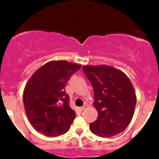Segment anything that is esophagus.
Segmentation results:
<instances>
[{
  "label": "esophagus",
  "mask_w": 159,
  "mask_h": 159,
  "mask_svg": "<svg viewBox=\"0 0 159 159\" xmlns=\"http://www.w3.org/2000/svg\"><path fill=\"white\" fill-rule=\"evenodd\" d=\"M87 105H84V106H82L81 108V111H84V110H86V109H87Z\"/></svg>",
  "instance_id": "esophagus-1"
}]
</instances>
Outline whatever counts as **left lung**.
<instances>
[{"label": "left lung", "mask_w": 159, "mask_h": 159, "mask_svg": "<svg viewBox=\"0 0 159 159\" xmlns=\"http://www.w3.org/2000/svg\"><path fill=\"white\" fill-rule=\"evenodd\" d=\"M82 69L93 87V105L98 112L97 119L90 124L91 132L102 138L123 132L135 109L132 82L124 72L109 66H84Z\"/></svg>", "instance_id": "obj_1"}]
</instances>
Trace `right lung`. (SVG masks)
Instances as JSON below:
<instances>
[{
  "mask_svg": "<svg viewBox=\"0 0 159 159\" xmlns=\"http://www.w3.org/2000/svg\"><path fill=\"white\" fill-rule=\"evenodd\" d=\"M81 67L65 61H52L34 72L26 84L23 102L29 122L36 131L57 137L69 130L75 112L69 106L65 86Z\"/></svg>",
  "mask_w": 159,
  "mask_h": 159,
  "instance_id": "right-lung-1",
  "label": "right lung"
}]
</instances>
